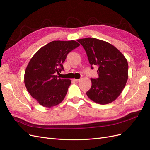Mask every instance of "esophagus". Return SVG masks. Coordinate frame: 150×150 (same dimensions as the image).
Listing matches in <instances>:
<instances>
[{"instance_id":"obj_1","label":"esophagus","mask_w":150,"mask_h":150,"mask_svg":"<svg viewBox=\"0 0 150 150\" xmlns=\"http://www.w3.org/2000/svg\"><path fill=\"white\" fill-rule=\"evenodd\" d=\"M75 81H76V82H79V81H81V79H74Z\"/></svg>"}]
</instances>
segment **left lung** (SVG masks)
Listing matches in <instances>:
<instances>
[{
    "label": "left lung",
    "instance_id": "obj_1",
    "mask_svg": "<svg viewBox=\"0 0 150 150\" xmlns=\"http://www.w3.org/2000/svg\"><path fill=\"white\" fill-rule=\"evenodd\" d=\"M87 54L91 68L98 66V78H91L86 94L95 103L109 104L116 100L128 78V64L118 49L106 41L93 38L77 40Z\"/></svg>",
    "mask_w": 150,
    "mask_h": 150
}]
</instances>
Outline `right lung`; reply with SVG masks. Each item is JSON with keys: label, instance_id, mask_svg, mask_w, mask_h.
Wrapping results in <instances>:
<instances>
[{"label": "right lung", "instance_id": "1", "mask_svg": "<svg viewBox=\"0 0 150 150\" xmlns=\"http://www.w3.org/2000/svg\"><path fill=\"white\" fill-rule=\"evenodd\" d=\"M80 44L75 40H54L39 49L31 58L24 74L27 90L40 105L51 108L61 103L71 81L57 78L64 70L62 63L68 53Z\"/></svg>", "mask_w": 150, "mask_h": 150}]
</instances>
